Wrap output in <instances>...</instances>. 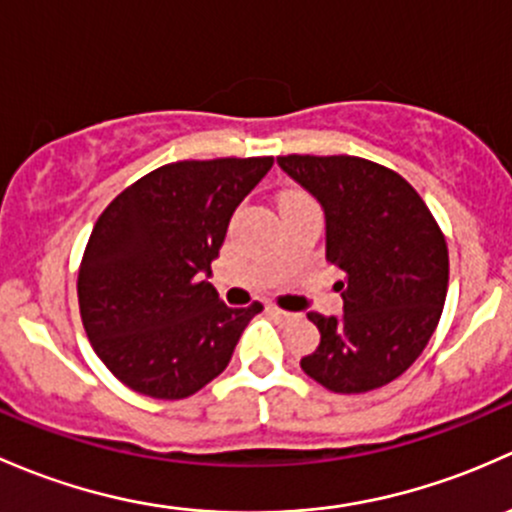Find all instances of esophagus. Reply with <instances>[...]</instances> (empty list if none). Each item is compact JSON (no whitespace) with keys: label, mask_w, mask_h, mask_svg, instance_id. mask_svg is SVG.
Listing matches in <instances>:
<instances>
[{"label":"esophagus","mask_w":512,"mask_h":512,"mask_svg":"<svg viewBox=\"0 0 512 512\" xmlns=\"http://www.w3.org/2000/svg\"><path fill=\"white\" fill-rule=\"evenodd\" d=\"M268 313L271 315H276V318H291V313H286V310H281V308H276V305H271V308H268Z\"/></svg>","instance_id":"1"}]
</instances>
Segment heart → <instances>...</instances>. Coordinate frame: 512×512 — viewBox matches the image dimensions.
Here are the masks:
<instances>
[{"instance_id": "b5f03b06", "label": "heart", "mask_w": 512, "mask_h": 512, "mask_svg": "<svg viewBox=\"0 0 512 512\" xmlns=\"http://www.w3.org/2000/svg\"><path fill=\"white\" fill-rule=\"evenodd\" d=\"M298 194H300V192H286V194H283V199H291V197H298ZM283 199H281V202H283Z\"/></svg>"}]
</instances>
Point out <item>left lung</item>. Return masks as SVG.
<instances>
[{"mask_svg": "<svg viewBox=\"0 0 512 512\" xmlns=\"http://www.w3.org/2000/svg\"><path fill=\"white\" fill-rule=\"evenodd\" d=\"M278 165L325 212V258L345 281L340 318L308 313L320 345L300 360L337 394L384 387L414 365L439 325L449 249L434 214L402 175L352 155H283Z\"/></svg>", "mask_w": 512, "mask_h": 512, "instance_id": "8db88e82", "label": "left lung"}]
</instances>
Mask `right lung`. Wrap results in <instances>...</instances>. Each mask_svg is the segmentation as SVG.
I'll return each instance as SVG.
<instances>
[{"mask_svg":"<svg viewBox=\"0 0 512 512\" xmlns=\"http://www.w3.org/2000/svg\"><path fill=\"white\" fill-rule=\"evenodd\" d=\"M273 157L157 167L100 214L78 268V308L96 355L125 387L184 399L219 377L261 303L229 308L207 281L231 214Z\"/></svg>","mask_w":512,"mask_h":512,"instance_id":"add662e5","label":"right lung"}]
</instances>
